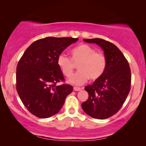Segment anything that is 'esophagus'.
<instances>
[{"label": "esophagus", "mask_w": 146, "mask_h": 146, "mask_svg": "<svg viewBox=\"0 0 146 146\" xmlns=\"http://www.w3.org/2000/svg\"><path fill=\"white\" fill-rule=\"evenodd\" d=\"M73 90H74V91H80L81 90V88H79V87H76V86H74Z\"/></svg>", "instance_id": "obj_1"}]
</instances>
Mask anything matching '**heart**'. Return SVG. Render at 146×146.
Masks as SVG:
<instances>
[{
  "label": "heart",
  "instance_id": "1",
  "mask_svg": "<svg viewBox=\"0 0 146 146\" xmlns=\"http://www.w3.org/2000/svg\"><path fill=\"white\" fill-rule=\"evenodd\" d=\"M71 58L60 53L58 56L57 64L66 77L72 75L75 64H78V71L70 78V82L75 85H82L88 81L100 77L104 73L107 60L104 54L88 44H80L71 50Z\"/></svg>",
  "mask_w": 146,
  "mask_h": 146
}]
</instances>
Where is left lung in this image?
I'll list each match as a JSON object with an SVG mask.
<instances>
[{
  "label": "left lung",
  "instance_id": "8db88e82",
  "mask_svg": "<svg viewBox=\"0 0 146 146\" xmlns=\"http://www.w3.org/2000/svg\"><path fill=\"white\" fill-rule=\"evenodd\" d=\"M84 40L102 48L107 64L103 75L92 85L85 87L89 97L82 104V108L91 117L106 119L120 110L129 93L131 73L129 62L122 51L110 42L98 38Z\"/></svg>",
  "mask_w": 146,
  "mask_h": 146
}]
</instances>
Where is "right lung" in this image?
<instances>
[{
    "label": "right lung",
    "mask_w": 146,
    "mask_h": 146,
    "mask_svg": "<svg viewBox=\"0 0 146 146\" xmlns=\"http://www.w3.org/2000/svg\"><path fill=\"white\" fill-rule=\"evenodd\" d=\"M77 38L39 39L26 49L17 64L16 89L24 106L38 118L52 117L61 110L67 96L73 91L64 82L57 64L58 56Z\"/></svg>",
    "instance_id": "right-lung-1"
}]
</instances>
